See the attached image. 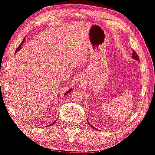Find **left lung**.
Listing matches in <instances>:
<instances>
[{
    "label": "left lung",
    "mask_w": 155,
    "mask_h": 155,
    "mask_svg": "<svg viewBox=\"0 0 155 155\" xmlns=\"http://www.w3.org/2000/svg\"><path fill=\"white\" fill-rule=\"evenodd\" d=\"M131 57H132V58H133L134 59H135V60H137V61H140V60H139V57H138V55H137V53H136V51H133V53H132V56H131ZM88 123H89V122H88ZM89 125H90V126H91L92 128H94V129H96V130H97V129H95V127H93V126H92L91 125H90V124H89Z\"/></svg>",
    "instance_id": "obj_1"
}]
</instances>
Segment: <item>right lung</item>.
<instances>
[{
	"instance_id": "1",
	"label": "right lung",
	"mask_w": 155,
	"mask_h": 155,
	"mask_svg": "<svg viewBox=\"0 0 155 155\" xmlns=\"http://www.w3.org/2000/svg\"><path fill=\"white\" fill-rule=\"evenodd\" d=\"M24 41H25V39H24V40H23V41H22L21 42V43L20 44V45H19V47H18V48H17V49H16V51H15V53H17V51H19V49H21V45H23V43H24ZM72 91V89H70V90H68V91H67L66 93V94H65V95H66V94H68V93H70V92H71ZM56 122V120H55V121L54 122H53V123H51V124L50 125H48V127H49V126H51L52 125H53V124H54V123Z\"/></svg>"
}]
</instances>
